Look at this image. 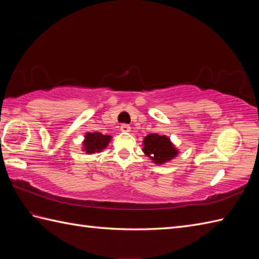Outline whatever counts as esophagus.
I'll return each mask as SVG.
<instances>
[{
  "label": "esophagus",
  "instance_id": "1",
  "mask_svg": "<svg viewBox=\"0 0 259 259\" xmlns=\"http://www.w3.org/2000/svg\"><path fill=\"white\" fill-rule=\"evenodd\" d=\"M120 130L122 131V133H130L131 126H130L129 124H121V126H120Z\"/></svg>",
  "mask_w": 259,
  "mask_h": 259
}]
</instances>
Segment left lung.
<instances>
[{"instance_id": "obj_1", "label": "left lung", "mask_w": 259, "mask_h": 259, "mask_svg": "<svg viewBox=\"0 0 259 259\" xmlns=\"http://www.w3.org/2000/svg\"><path fill=\"white\" fill-rule=\"evenodd\" d=\"M142 151L153 163L164 164L178 156L179 150L167 136L150 134L142 141Z\"/></svg>"}]
</instances>
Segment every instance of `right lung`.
<instances>
[{"label": "right lung", "instance_id": "right-lung-1", "mask_svg": "<svg viewBox=\"0 0 259 259\" xmlns=\"http://www.w3.org/2000/svg\"><path fill=\"white\" fill-rule=\"evenodd\" d=\"M111 138V136L102 135L97 131L96 133H87L83 141H82V151H84L87 155L101 152L108 147Z\"/></svg>", "mask_w": 259, "mask_h": 259}]
</instances>
